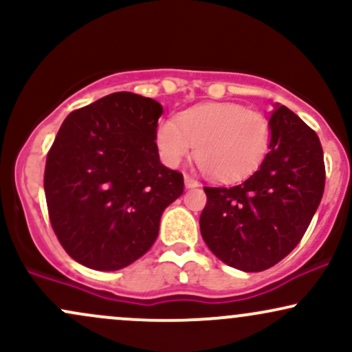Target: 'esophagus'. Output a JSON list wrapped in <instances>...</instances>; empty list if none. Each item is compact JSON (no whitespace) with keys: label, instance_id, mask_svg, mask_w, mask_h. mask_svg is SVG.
I'll use <instances>...</instances> for the list:
<instances>
[{"label":"esophagus","instance_id":"34e87169","mask_svg":"<svg viewBox=\"0 0 352 352\" xmlns=\"http://www.w3.org/2000/svg\"><path fill=\"white\" fill-rule=\"evenodd\" d=\"M199 180H195L193 179V177H190V175H187V173H185V187L187 188H195V187H199Z\"/></svg>","mask_w":352,"mask_h":352}]
</instances>
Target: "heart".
I'll return each instance as SVG.
<instances>
[{
	"instance_id": "1",
	"label": "heart",
	"mask_w": 352,
	"mask_h": 352,
	"mask_svg": "<svg viewBox=\"0 0 352 352\" xmlns=\"http://www.w3.org/2000/svg\"><path fill=\"white\" fill-rule=\"evenodd\" d=\"M272 137L270 120L238 104H204L167 119L155 142L165 164L179 165L195 147V162L210 179L236 180L263 160Z\"/></svg>"
}]
</instances>
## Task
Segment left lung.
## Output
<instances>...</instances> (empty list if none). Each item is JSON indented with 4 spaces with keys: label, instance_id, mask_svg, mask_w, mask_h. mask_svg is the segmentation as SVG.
Masks as SVG:
<instances>
[{
    "label": "left lung",
    "instance_id": "8db88e82",
    "mask_svg": "<svg viewBox=\"0 0 352 352\" xmlns=\"http://www.w3.org/2000/svg\"><path fill=\"white\" fill-rule=\"evenodd\" d=\"M272 142L260 168L232 187H204L200 232L218 260L263 272L288 256L308 230L324 192L319 137L294 112L276 106Z\"/></svg>",
    "mask_w": 352,
    "mask_h": 352
}]
</instances>
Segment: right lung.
Returning <instances> with one entry per match:
<instances>
[{
  "instance_id": "1",
  "label": "right lung",
  "mask_w": 352,
  "mask_h": 352,
  "mask_svg": "<svg viewBox=\"0 0 352 352\" xmlns=\"http://www.w3.org/2000/svg\"><path fill=\"white\" fill-rule=\"evenodd\" d=\"M162 106L114 92L72 111L46 157L51 227L72 260L100 272L134 263L159 235L162 212L184 193V175L162 165Z\"/></svg>"
}]
</instances>
